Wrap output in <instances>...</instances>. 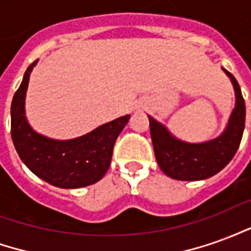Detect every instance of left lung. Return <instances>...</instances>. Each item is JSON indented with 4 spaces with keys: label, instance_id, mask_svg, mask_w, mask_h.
I'll return each mask as SVG.
<instances>
[{
    "label": "left lung",
    "instance_id": "left-lung-1",
    "mask_svg": "<svg viewBox=\"0 0 251 251\" xmlns=\"http://www.w3.org/2000/svg\"><path fill=\"white\" fill-rule=\"evenodd\" d=\"M235 90V107L221 136L200 144H189L172 136L168 129L149 115L151 137L160 169L175 180H204L216 175L237 153L243 129L246 107L241 87L232 74L223 68Z\"/></svg>",
    "mask_w": 251,
    "mask_h": 251
}]
</instances>
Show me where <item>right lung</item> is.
Here are the masks:
<instances>
[{"mask_svg":"<svg viewBox=\"0 0 251 251\" xmlns=\"http://www.w3.org/2000/svg\"><path fill=\"white\" fill-rule=\"evenodd\" d=\"M33 62L24 74L10 107V133L23 163L47 183L59 188H80L102 179L111 163L113 148L130 115L103 124L74 140L59 141L36 133L25 117V94Z\"/></svg>","mask_w":251,"mask_h":251,"instance_id":"right-lung-1","label":"right lung"}]
</instances>
